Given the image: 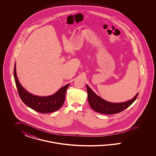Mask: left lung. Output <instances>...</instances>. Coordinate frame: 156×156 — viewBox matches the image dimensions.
Returning <instances> with one entry per match:
<instances>
[{"mask_svg":"<svg viewBox=\"0 0 156 156\" xmlns=\"http://www.w3.org/2000/svg\"><path fill=\"white\" fill-rule=\"evenodd\" d=\"M87 89L88 92V100L90 106L94 111L105 115H113L124 111L133 103L139 94H137L132 99L125 102L112 103L106 101L98 96L88 85H87Z\"/></svg>","mask_w":156,"mask_h":156,"instance_id":"1","label":"left lung"}]
</instances>
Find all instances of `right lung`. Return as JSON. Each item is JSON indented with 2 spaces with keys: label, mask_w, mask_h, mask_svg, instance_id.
<instances>
[{
  "label": "right lung",
  "mask_w": 156,
  "mask_h": 156,
  "mask_svg": "<svg viewBox=\"0 0 156 156\" xmlns=\"http://www.w3.org/2000/svg\"><path fill=\"white\" fill-rule=\"evenodd\" d=\"M14 77L19 97L23 102L32 109L42 113H51L58 110L64 104L66 92L69 83L61 88L52 95L38 97L31 94L20 85L16 74V63L14 67Z\"/></svg>",
  "instance_id": "add662e5"
}]
</instances>
